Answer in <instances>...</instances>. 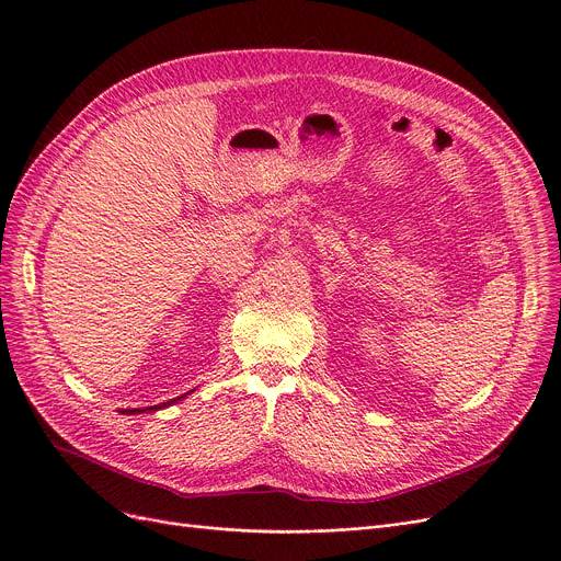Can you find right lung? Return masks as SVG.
<instances>
[{"mask_svg":"<svg viewBox=\"0 0 561 561\" xmlns=\"http://www.w3.org/2000/svg\"><path fill=\"white\" fill-rule=\"evenodd\" d=\"M192 391H194V389H192ZM185 397H187V393H183V397L172 399V401H168V403H162V405H153V408H145V410H140V408H136V410H124V414H140V412H147V410H149V412H151V410L156 412V410H160V408H168V405H172V403H179V401L185 399Z\"/></svg>","mask_w":561,"mask_h":561,"instance_id":"1","label":"right lung"}]
</instances>
